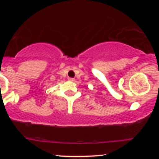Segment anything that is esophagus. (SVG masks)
Instances as JSON below:
<instances>
[{
  "label": "esophagus",
  "mask_w": 159,
  "mask_h": 159,
  "mask_svg": "<svg viewBox=\"0 0 159 159\" xmlns=\"http://www.w3.org/2000/svg\"><path fill=\"white\" fill-rule=\"evenodd\" d=\"M68 80H69V81H75V79L73 78H69Z\"/></svg>",
  "instance_id": "esophagus-1"
}]
</instances>
